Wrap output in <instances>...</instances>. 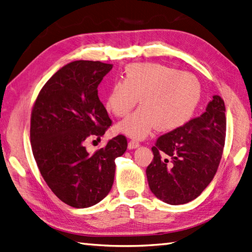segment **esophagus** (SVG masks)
I'll use <instances>...</instances> for the list:
<instances>
[{
  "label": "esophagus",
  "instance_id": "obj_1",
  "mask_svg": "<svg viewBox=\"0 0 252 252\" xmlns=\"http://www.w3.org/2000/svg\"><path fill=\"white\" fill-rule=\"evenodd\" d=\"M140 146L139 142L136 141H130L129 143H127V149L129 150H134V149H137V147Z\"/></svg>",
  "mask_w": 252,
  "mask_h": 252
}]
</instances>
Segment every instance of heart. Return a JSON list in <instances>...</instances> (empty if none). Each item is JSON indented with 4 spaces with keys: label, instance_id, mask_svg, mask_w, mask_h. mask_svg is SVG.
<instances>
[{
    "label": "heart",
    "instance_id": "heart-1",
    "mask_svg": "<svg viewBox=\"0 0 252 252\" xmlns=\"http://www.w3.org/2000/svg\"><path fill=\"white\" fill-rule=\"evenodd\" d=\"M200 83L194 75L157 63H133L123 82L110 87L106 107L116 117H126L140 99V109L120 121L116 130L143 140L158 127L171 131L188 122L198 106Z\"/></svg>",
    "mask_w": 252,
    "mask_h": 252
}]
</instances>
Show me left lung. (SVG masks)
Masks as SVG:
<instances>
[{"instance_id": "obj_1", "label": "left lung", "mask_w": 252, "mask_h": 252, "mask_svg": "<svg viewBox=\"0 0 252 252\" xmlns=\"http://www.w3.org/2000/svg\"><path fill=\"white\" fill-rule=\"evenodd\" d=\"M225 135V105L216 95L199 118L161 135L152 147L146 177L153 194L171 205L198 198L219 168Z\"/></svg>"}]
</instances>
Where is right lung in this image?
Masks as SVG:
<instances>
[{"label": "right lung", "mask_w": 252, "mask_h": 252, "mask_svg": "<svg viewBox=\"0 0 252 252\" xmlns=\"http://www.w3.org/2000/svg\"><path fill=\"white\" fill-rule=\"evenodd\" d=\"M111 68L99 61L67 63L44 84L32 108L31 143L38 168L53 193L76 209L95 205L109 193L115 159L127 147L123 135L94 154L84 146L111 126L97 90Z\"/></svg>", "instance_id": "1"}]
</instances>
